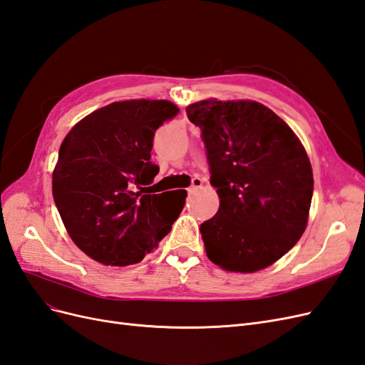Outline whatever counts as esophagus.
<instances>
[{"label": "esophagus", "mask_w": 365, "mask_h": 365, "mask_svg": "<svg viewBox=\"0 0 365 365\" xmlns=\"http://www.w3.org/2000/svg\"><path fill=\"white\" fill-rule=\"evenodd\" d=\"M201 187H202V180L197 178V176H196V178H193V181H192V185L189 187V193L190 195L196 193L197 189H201Z\"/></svg>", "instance_id": "esophagus-1"}]
</instances>
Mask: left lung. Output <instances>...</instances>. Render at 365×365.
Masks as SVG:
<instances>
[{
	"label": "left lung",
	"mask_w": 365,
	"mask_h": 365,
	"mask_svg": "<svg viewBox=\"0 0 365 365\" xmlns=\"http://www.w3.org/2000/svg\"><path fill=\"white\" fill-rule=\"evenodd\" d=\"M201 129L217 213L201 224L208 259L256 272L283 257L306 230L314 176L292 129L252 101H202L185 108Z\"/></svg>",
	"instance_id": "left-lung-1"
}]
</instances>
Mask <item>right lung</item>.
Instances as JSON below:
<instances>
[{
  "label": "right lung",
  "mask_w": 365,
  "mask_h": 365,
  "mask_svg": "<svg viewBox=\"0 0 365 365\" xmlns=\"http://www.w3.org/2000/svg\"><path fill=\"white\" fill-rule=\"evenodd\" d=\"M178 113L168 101L114 102L82 118L62 141L53 197L70 237L86 256L126 267L141 262L170 233L187 192L143 195L141 185L160 170L150 161L155 130Z\"/></svg>",
  "instance_id": "1"
}]
</instances>
